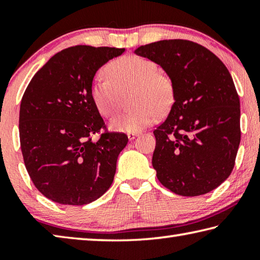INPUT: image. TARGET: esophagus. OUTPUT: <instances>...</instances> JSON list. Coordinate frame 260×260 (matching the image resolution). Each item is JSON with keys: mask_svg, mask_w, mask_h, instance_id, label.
Segmentation results:
<instances>
[{"mask_svg": "<svg viewBox=\"0 0 260 260\" xmlns=\"http://www.w3.org/2000/svg\"><path fill=\"white\" fill-rule=\"evenodd\" d=\"M138 135H139V132H129V133H127V136H128L129 140H134Z\"/></svg>", "mask_w": 260, "mask_h": 260, "instance_id": "obj_1", "label": "esophagus"}]
</instances>
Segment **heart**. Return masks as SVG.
<instances>
[{
  "label": "heart",
  "instance_id": "1",
  "mask_svg": "<svg viewBox=\"0 0 260 260\" xmlns=\"http://www.w3.org/2000/svg\"><path fill=\"white\" fill-rule=\"evenodd\" d=\"M104 73L108 79H96L90 86L91 101L102 116H114L129 95L132 109L110 121L113 129L140 132L173 105L172 79L158 71L157 64L151 59L136 55L122 56L110 61Z\"/></svg>",
  "mask_w": 260,
  "mask_h": 260
}]
</instances>
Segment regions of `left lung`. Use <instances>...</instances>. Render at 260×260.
<instances>
[{"mask_svg":"<svg viewBox=\"0 0 260 260\" xmlns=\"http://www.w3.org/2000/svg\"><path fill=\"white\" fill-rule=\"evenodd\" d=\"M134 52L160 65L174 83L169 117L153 131L157 179L181 196L210 192L231 175L241 141L240 99L230 71L188 40L157 41Z\"/></svg>","mask_w":260,"mask_h":260,"instance_id":"1","label":"left lung"}]
</instances>
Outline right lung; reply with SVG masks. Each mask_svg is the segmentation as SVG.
I'll return each mask as SVG.
<instances>
[{"label":"right lung","mask_w":260,"mask_h":260,"mask_svg":"<svg viewBox=\"0 0 260 260\" xmlns=\"http://www.w3.org/2000/svg\"><path fill=\"white\" fill-rule=\"evenodd\" d=\"M124 48L74 46L57 52L35 73L20 103L19 139L30 180L43 196L83 205L111 187L117 158L128 138L104 132L90 98L98 70Z\"/></svg>","instance_id":"add662e5"}]
</instances>
